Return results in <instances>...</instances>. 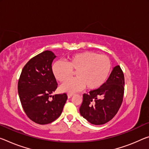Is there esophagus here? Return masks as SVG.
Segmentation results:
<instances>
[{
  "instance_id": "1",
  "label": "esophagus",
  "mask_w": 149,
  "mask_h": 149,
  "mask_svg": "<svg viewBox=\"0 0 149 149\" xmlns=\"http://www.w3.org/2000/svg\"><path fill=\"white\" fill-rule=\"evenodd\" d=\"M73 95H74V93H68V98L72 97Z\"/></svg>"
}]
</instances>
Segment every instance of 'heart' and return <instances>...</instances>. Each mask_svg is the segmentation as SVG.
<instances>
[{"label": "heart", "instance_id": "1", "mask_svg": "<svg viewBox=\"0 0 149 149\" xmlns=\"http://www.w3.org/2000/svg\"><path fill=\"white\" fill-rule=\"evenodd\" d=\"M111 68V61L108 56L85 51L70 56L66 63L55 62L52 65V72L56 79L62 83L67 81L76 72V79L60 87L62 91L73 93L86 86L88 89L100 87L108 78Z\"/></svg>", "mask_w": 149, "mask_h": 149}]
</instances>
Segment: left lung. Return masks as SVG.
<instances>
[{"instance_id":"1","label":"left lung","mask_w":149,"mask_h":149,"mask_svg":"<svg viewBox=\"0 0 149 149\" xmlns=\"http://www.w3.org/2000/svg\"><path fill=\"white\" fill-rule=\"evenodd\" d=\"M125 77L119 65L113 68L104 84L83 95L80 114L91 124L100 125L111 120L122 104Z\"/></svg>"}]
</instances>
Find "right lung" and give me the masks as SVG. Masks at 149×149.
<instances>
[{
	"mask_svg": "<svg viewBox=\"0 0 149 149\" xmlns=\"http://www.w3.org/2000/svg\"><path fill=\"white\" fill-rule=\"evenodd\" d=\"M55 58L49 50L35 56L24 66L18 79V91L23 109L30 120L40 125L57 119L68 99L65 93L51 95L58 87L52 68Z\"/></svg>",
	"mask_w": 149,
	"mask_h": 149,
	"instance_id": "add662e5",
	"label": "right lung"
}]
</instances>
